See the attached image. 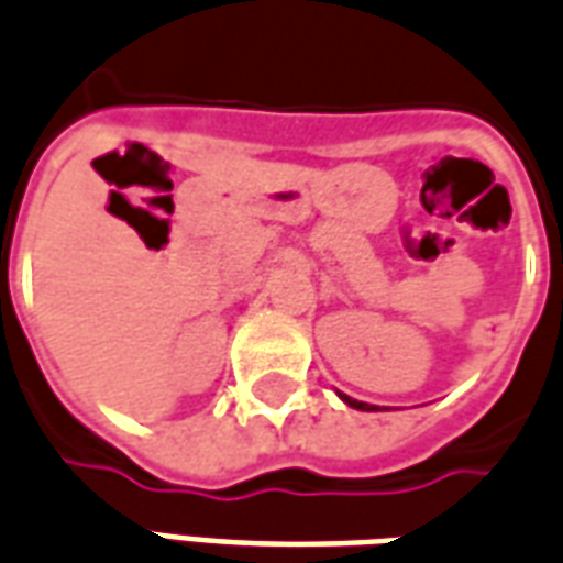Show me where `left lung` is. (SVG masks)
I'll return each instance as SVG.
<instances>
[{"mask_svg":"<svg viewBox=\"0 0 563 563\" xmlns=\"http://www.w3.org/2000/svg\"><path fill=\"white\" fill-rule=\"evenodd\" d=\"M341 399H344V402H347L350 408H360V411H368V405H365V402H356V399H350V396H341Z\"/></svg>","mask_w":563,"mask_h":563,"instance_id":"8db88e82","label":"left lung"}]
</instances>
